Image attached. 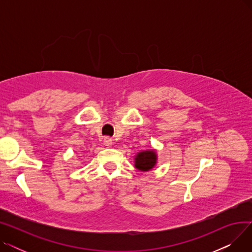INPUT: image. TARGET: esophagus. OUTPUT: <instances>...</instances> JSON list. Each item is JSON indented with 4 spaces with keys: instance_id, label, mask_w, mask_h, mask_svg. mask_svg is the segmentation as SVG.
I'll return each mask as SVG.
<instances>
[{
    "instance_id": "34e87169",
    "label": "esophagus",
    "mask_w": 252,
    "mask_h": 252,
    "mask_svg": "<svg viewBox=\"0 0 252 252\" xmlns=\"http://www.w3.org/2000/svg\"><path fill=\"white\" fill-rule=\"evenodd\" d=\"M103 142H104V145H105L106 147H111L112 146V143H113L112 140L109 137H105Z\"/></svg>"
}]
</instances>
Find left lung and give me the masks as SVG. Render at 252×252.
Segmentation results:
<instances>
[{
	"instance_id": "obj_1",
	"label": "left lung",
	"mask_w": 252,
	"mask_h": 252,
	"mask_svg": "<svg viewBox=\"0 0 252 252\" xmlns=\"http://www.w3.org/2000/svg\"><path fill=\"white\" fill-rule=\"evenodd\" d=\"M157 162V154L155 150H146L139 152L135 157V167L141 171L152 169Z\"/></svg>"
}]
</instances>
